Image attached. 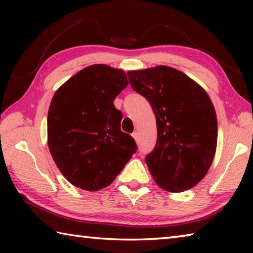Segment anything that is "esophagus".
I'll return each mask as SVG.
<instances>
[{
    "instance_id": "obj_1",
    "label": "esophagus",
    "mask_w": 253,
    "mask_h": 253,
    "mask_svg": "<svg viewBox=\"0 0 253 253\" xmlns=\"http://www.w3.org/2000/svg\"><path fill=\"white\" fill-rule=\"evenodd\" d=\"M131 136H132V138H134V139H137V138H138V132L134 131V132H132V134H131Z\"/></svg>"
}]
</instances>
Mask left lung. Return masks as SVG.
Returning a JSON list of instances; mask_svg holds the SVG:
<instances>
[{
  "label": "left lung",
  "instance_id": "obj_1",
  "mask_svg": "<svg viewBox=\"0 0 253 253\" xmlns=\"http://www.w3.org/2000/svg\"><path fill=\"white\" fill-rule=\"evenodd\" d=\"M131 88L151 104L157 142L146 156L163 190L179 193L209 172L216 151L217 119L208 92L175 68L156 66L127 72Z\"/></svg>",
  "mask_w": 253,
  "mask_h": 253
}]
</instances>
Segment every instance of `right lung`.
<instances>
[{"mask_svg":"<svg viewBox=\"0 0 253 253\" xmlns=\"http://www.w3.org/2000/svg\"><path fill=\"white\" fill-rule=\"evenodd\" d=\"M128 84L125 71L92 65L57 89L48 111V146L68 182L84 191L110 185L136 152L121 130L114 100Z\"/></svg>","mask_w":253,"mask_h":253,"instance_id":"1","label":"right lung"}]
</instances>
